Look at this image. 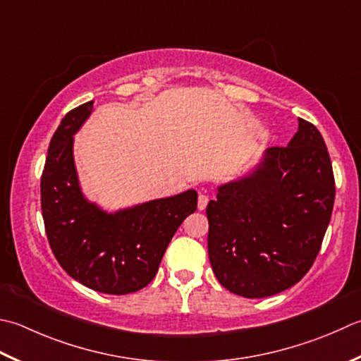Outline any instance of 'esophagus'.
<instances>
[{
    "instance_id": "obj_1",
    "label": "esophagus",
    "mask_w": 361,
    "mask_h": 361,
    "mask_svg": "<svg viewBox=\"0 0 361 361\" xmlns=\"http://www.w3.org/2000/svg\"><path fill=\"white\" fill-rule=\"evenodd\" d=\"M208 202H209V195L207 194H200L199 195V209H204L208 207Z\"/></svg>"
}]
</instances>
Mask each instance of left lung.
<instances>
[{
	"instance_id": "8db88e82",
	"label": "left lung",
	"mask_w": 361,
	"mask_h": 361,
	"mask_svg": "<svg viewBox=\"0 0 361 361\" xmlns=\"http://www.w3.org/2000/svg\"><path fill=\"white\" fill-rule=\"evenodd\" d=\"M207 207L211 267L224 288L247 299L279 294L313 266L335 202L326 142L313 123L271 147L250 176L217 190Z\"/></svg>"
}]
</instances>
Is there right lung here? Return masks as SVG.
Segmentation results:
<instances>
[{
  "label": "right lung",
  "instance_id": "obj_1",
  "mask_svg": "<svg viewBox=\"0 0 361 361\" xmlns=\"http://www.w3.org/2000/svg\"><path fill=\"white\" fill-rule=\"evenodd\" d=\"M68 111L54 131L40 178V204L53 255L70 277L94 291L130 294L158 272L181 222L197 209V192L142 203L108 214L81 194L73 162V134L92 111Z\"/></svg>",
  "mask_w": 361,
  "mask_h": 361
}]
</instances>
